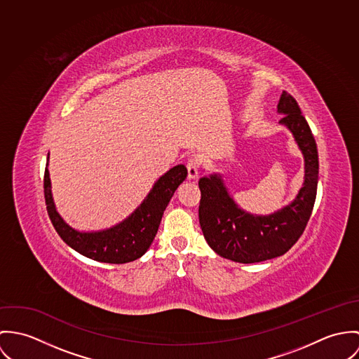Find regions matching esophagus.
<instances>
[{
	"label": "esophagus",
	"mask_w": 359,
	"mask_h": 359,
	"mask_svg": "<svg viewBox=\"0 0 359 359\" xmlns=\"http://www.w3.org/2000/svg\"><path fill=\"white\" fill-rule=\"evenodd\" d=\"M187 170H189V179L196 180L199 175V161L197 157H191L187 161Z\"/></svg>",
	"instance_id": "obj_1"
}]
</instances>
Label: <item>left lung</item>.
Wrapping results in <instances>:
<instances>
[{
	"mask_svg": "<svg viewBox=\"0 0 359 359\" xmlns=\"http://www.w3.org/2000/svg\"><path fill=\"white\" fill-rule=\"evenodd\" d=\"M279 123L293 135L304 157V183L296 198L271 215H252L229 194L220 175L201 177L199 224L208 245L237 263H259L286 253L303 234L317 197L318 150L313 132L294 97L282 92Z\"/></svg>",
	"mask_w": 359,
	"mask_h": 359,
	"instance_id": "8db88e82",
	"label": "left lung"
}]
</instances>
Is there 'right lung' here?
I'll return each instance as SVG.
<instances>
[{"mask_svg": "<svg viewBox=\"0 0 359 359\" xmlns=\"http://www.w3.org/2000/svg\"><path fill=\"white\" fill-rule=\"evenodd\" d=\"M186 177L187 168L184 165L173 166L154 183L149 196L125 220L110 229L92 233L74 230L57 213L52 198L48 168H45L43 175V196L55 230L70 248L96 262L123 264L147 252L158 231L163 210Z\"/></svg>", "mask_w": 359, "mask_h": 359, "instance_id": "right-lung-1", "label": "right lung"}]
</instances>
